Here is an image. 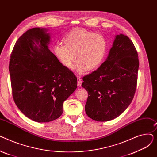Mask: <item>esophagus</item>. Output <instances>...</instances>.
<instances>
[{
    "instance_id": "1",
    "label": "esophagus",
    "mask_w": 157,
    "mask_h": 157,
    "mask_svg": "<svg viewBox=\"0 0 157 157\" xmlns=\"http://www.w3.org/2000/svg\"><path fill=\"white\" fill-rule=\"evenodd\" d=\"M82 85V80L80 78H78V86H81Z\"/></svg>"
}]
</instances>
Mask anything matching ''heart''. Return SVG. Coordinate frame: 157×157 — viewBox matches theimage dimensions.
<instances>
[{
    "label": "heart",
    "mask_w": 157,
    "mask_h": 157,
    "mask_svg": "<svg viewBox=\"0 0 157 157\" xmlns=\"http://www.w3.org/2000/svg\"><path fill=\"white\" fill-rule=\"evenodd\" d=\"M62 43L53 46V52L65 67L71 69L78 60L74 71L84 74L97 69L102 64L108 50V42L102 35L83 29L72 30L63 37Z\"/></svg>",
    "instance_id": "heart-1"
}]
</instances>
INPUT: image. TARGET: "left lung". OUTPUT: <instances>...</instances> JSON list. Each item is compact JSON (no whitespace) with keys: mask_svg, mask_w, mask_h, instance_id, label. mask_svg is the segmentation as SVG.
<instances>
[{"mask_svg":"<svg viewBox=\"0 0 157 157\" xmlns=\"http://www.w3.org/2000/svg\"><path fill=\"white\" fill-rule=\"evenodd\" d=\"M138 54L132 40L120 34L114 38L108 58L100 67L83 77L88 92V117L98 121L113 120L132 101L137 82Z\"/></svg>","mask_w":157,"mask_h":157,"instance_id":"1","label":"left lung"}]
</instances>
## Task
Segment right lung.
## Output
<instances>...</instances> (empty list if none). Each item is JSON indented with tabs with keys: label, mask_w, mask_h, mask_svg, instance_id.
<instances>
[{
	"label": "right lung",
	"mask_w": 157,
	"mask_h": 157,
	"mask_svg": "<svg viewBox=\"0 0 157 157\" xmlns=\"http://www.w3.org/2000/svg\"><path fill=\"white\" fill-rule=\"evenodd\" d=\"M33 28L20 36L9 65L14 101L29 119L49 122L59 118L63 103L77 88V78L49 49L50 35Z\"/></svg>",
	"instance_id": "1"
}]
</instances>
